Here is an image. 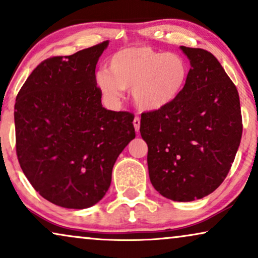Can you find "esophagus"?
<instances>
[{
	"instance_id": "1",
	"label": "esophagus",
	"mask_w": 258,
	"mask_h": 258,
	"mask_svg": "<svg viewBox=\"0 0 258 258\" xmlns=\"http://www.w3.org/2000/svg\"><path fill=\"white\" fill-rule=\"evenodd\" d=\"M133 123H134V128H135V130H136V132H140L141 119H140V117H139V116H136V117H135V118H134V121H133Z\"/></svg>"
}]
</instances>
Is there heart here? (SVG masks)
<instances>
[{
    "mask_svg": "<svg viewBox=\"0 0 258 258\" xmlns=\"http://www.w3.org/2000/svg\"><path fill=\"white\" fill-rule=\"evenodd\" d=\"M109 70L96 75V86L109 101L132 90L134 103L142 110L167 107L179 96L189 77L190 67L177 52L154 50L147 45L123 48L111 56Z\"/></svg>",
    "mask_w": 258,
    "mask_h": 258,
    "instance_id": "b5f03b06",
    "label": "heart"
}]
</instances>
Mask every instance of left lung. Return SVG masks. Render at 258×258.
<instances>
[{
	"label": "left lung",
	"instance_id": "obj_1",
	"mask_svg": "<svg viewBox=\"0 0 258 258\" xmlns=\"http://www.w3.org/2000/svg\"><path fill=\"white\" fill-rule=\"evenodd\" d=\"M190 61L179 96L141 115L154 188L177 202L200 200L227 177L242 137L238 91L211 52L181 47Z\"/></svg>",
	"mask_w": 258,
	"mask_h": 258
}]
</instances>
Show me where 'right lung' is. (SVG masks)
I'll use <instances>...</instances> for the list:
<instances>
[{"instance_id": "add662e5", "label": "right lung", "mask_w": 258, "mask_h": 258, "mask_svg": "<svg viewBox=\"0 0 258 258\" xmlns=\"http://www.w3.org/2000/svg\"><path fill=\"white\" fill-rule=\"evenodd\" d=\"M108 44L44 59L16 97L21 168L43 199L68 209L103 199L118 155L136 136L133 114L101 103L95 69Z\"/></svg>"}]
</instances>
